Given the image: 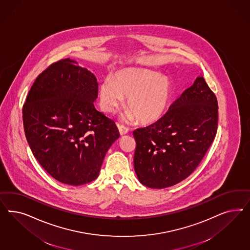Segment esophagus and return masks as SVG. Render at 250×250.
Wrapping results in <instances>:
<instances>
[{"label": "esophagus", "instance_id": "esophagus-1", "mask_svg": "<svg viewBox=\"0 0 250 250\" xmlns=\"http://www.w3.org/2000/svg\"><path fill=\"white\" fill-rule=\"evenodd\" d=\"M118 129H119V132H120V135H121V136H125V135H126L129 132L128 127H126V126H125V125H118Z\"/></svg>", "mask_w": 250, "mask_h": 250}]
</instances>
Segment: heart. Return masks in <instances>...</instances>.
<instances>
[{
    "instance_id": "obj_1",
    "label": "heart",
    "mask_w": 250,
    "mask_h": 250,
    "mask_svg": "<svg viewBox=\"0 0 250 250\" xmlns=\"http://www.w3.org/2000/svg\"><path fill=\"white\" fill-rule=\"evenodd\" d=\"M172 93L171 83L165 76L143 69L125 68L114 73L113 80L105 79L99 89L100 106L113 114L126 99L128 111L124 120L136 116L143 124L160 120L167 112Z\"/></svg>"
}]
</instances>
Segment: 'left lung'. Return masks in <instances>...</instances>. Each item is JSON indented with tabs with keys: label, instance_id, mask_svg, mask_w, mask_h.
Returning a JSON list of instances; mask_svg holds the SVG:
<instances>
[{
	"label": "left lung",
	"instance_id": "1",
	"mask_svg": "<svg viewBox=\"0 0 250 250\" xmlns=\"http://www.w3.org/2000/svg\"><path fill=\"white\" fill-rule=\"evenodd\" d=\"M217 122L216 96L204 77H198L160 120L133 132L139 182L164 189L189 177L212 145Z\"/></svg>",
	"mask_w": 250,
	"mask_h": 250
}]
</instances>
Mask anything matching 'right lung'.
<instances>
[{"label": "right lung", "instance_id": "1", "mask_svg": "<svg viewBox=\"0 0 250 250\" xmlns=\"http://www.w3.org/2000/svg\"><path fill=\"white\" fill-rule=\"evenodd\" d=\"M97 96L95 76L65 59L38 76L23 104V129L33 155L64 184L94 181L120 136L114 120L95 109Z\"/></svg>", "mask_w": 250, "mask_h": 250}]
</instances>
